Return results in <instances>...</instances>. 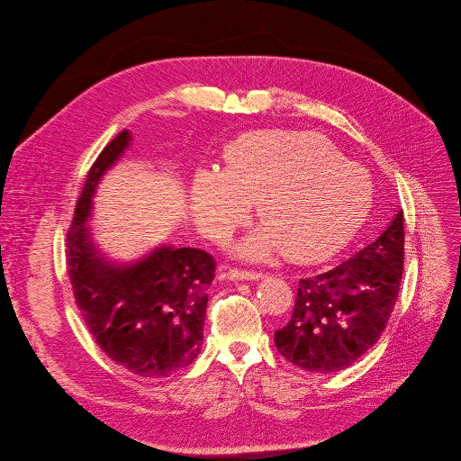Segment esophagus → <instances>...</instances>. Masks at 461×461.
<instances>
[{
	"instance_id": "1",
	"label": "esophagus",
	"mask_w": 461,
	"mask_h": 461,
	"mask_svg": "<svg viewBox=\"0 0 461 461\" xmlns=\"http://www.w3.org/2000/svg\"><path fill=\"white\" fill-rule=\"evenodd\" d=\"M227 278L229 280H238V282H243V280H259L261 278V272H256V270H240V268H230L227 272Z\"/></svg>"
}]
</instances>
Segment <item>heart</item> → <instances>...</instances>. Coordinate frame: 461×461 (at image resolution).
I'll use <instances>...</instances> for the list:
<instances>
[{
	"instance_id": "1",
	"label": "heart",
	"mask_w": 461,
	"mask_h": 461,
	"mask_svg": "<svg viewBox=\"0 0 461 461\" xmlns=\"http://www.w3.org/2000/svg\"><path fill=\"white\" fill-rule=\"evenodd\" d=\"M265 227L243 250L272 249L296 263L339 252L373 207V183L359 165L316 132L254 131L225 150V170L202 168L191 185V211L212 238L225 236L249 214Z\"/></svg>"
}]
</instances>
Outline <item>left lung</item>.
Here are the masks:
<instances>
[{
  "instance_id": "obj_1",
  "label": "left lung",
  "mask_w": 461,
  "mask_h": 461,
  "mask_svg": "<svg viewBox=\"0 0 461 461\" xmlns=\"http://www.w3.org/2000/svg\"><path fill=\"white\" fill-rule=\"evenodd\" d=\"M403 211L338 267L302 278L291 321L274 332L280 354L311 373L350 366L382 336L396 305L405 259Z\"/></svg>"
}]
</instances>
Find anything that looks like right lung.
Returning a JSON list of instances; mask_svg holds the SVG:
<instances>
[{
  "label": "right lung",
  "instance_id": "obj_1",
  "mask_svg": "<svg viewBox=\"0 0 461 461\" xmlns=\"http://www.w3.org/2000/svg\"><path fill=\"white\" fill-rule=\"evenodd\" d=\"M129 141L122 131L92 163L67 232V265L76 305L100 348L132 375L167 378L200 354L216 263L202 249L158 247L134 265L114 267L90 243V198Z\"/></svg>",
  "mask_w": 461,
  "mask_h": 461
}]
</instances>
